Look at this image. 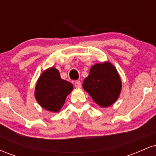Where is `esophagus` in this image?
<instances>
[{
  "label": "esophagus",
  "mask_w": 156,
  "mask_h": 156,
  "mask_svg": "<svg viewBox=\"0 0 156 156\" xmlns=\"http://www.w3.org/2000/svg\"><path fill=\"white\" fill-rule=\"evenodd\" d=\"M75 87H76V88H80V87H81V83H80V80H76V81L75 82Z\"/></svg>",
  "instance_id": "34e87169"
}]
</instances>
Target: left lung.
<instances>
[{"label": "left lung", "mask_w": 156, "mask_h": 156, "mask_svg": "<svg viewBox=\"0 0 156 156\" xmlns=\"http://www.w3.org/2000/svg\"><path fill=\"white\" fill-rule=\"evenodd\" d=\"M83 88L97 104L105 108L118 99L122 81L117 69L110 62L95 64L84 79Z\"/></svg>", "instance_id": "obj_1"}]
</instances>
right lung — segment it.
<instances>
[{
    "label": "right lung",
    "mask_w": 156,
    "mask_h": 156,
    "mask_svg": "<svg viewBox=\"0 0 156 156\" xmlns=\"http://www.w3.org/2000/svg\"><path fill=\"white\" fill-rule=\"evenodd\" d=\"M73 89V84L62 79L58 69L53 67L46 69L39 76L34 94L42 108L49 112H58Z\"/></svg>",
    "instance_id": "right-lung-1"
}]
</instances>
